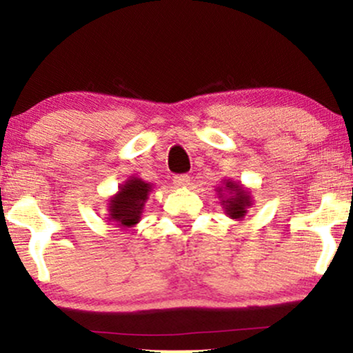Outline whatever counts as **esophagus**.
Returning <instances> with one entry per match:
<instances>
[{"label":"esophagus","mask_w":353,"mask_h":353,"mask_svg":"<svg viewBox=\"0 0 353 353\" xmlns=\"http://www.w3.org/2000/svg\"><path fill=\"white\" fill-rule=\"evenodd\" d=\"M190 183L188 175H175L173 176V185L175 186H186Z\"/></svg>","instance_id":"esophagus-1"}]
</instances>
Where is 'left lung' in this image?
<instances>
[{"instance_id": "8db88e82", "label": "left lung", "mask_w": 353, "mask_h": 353, "mask_svg": "<svg viewBox=\"0 0 353 353\" xmlns=\"http://www.w3.org/2000/svg\"><path fill=\"white\" fill-rule=\"evenodd\" d=\"M228 191L230 193V196L221 200L223 208H225L226 214L233 219H243L244 214L250 206L252 205L251 203V194L248 190H244L239 183H234V181L226 180L225 186L218 188V194L219 196H224V192Z\"/></svg>"}]
</instances>
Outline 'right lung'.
Returning <instances> with one entry per match:
<instances>
[{
  "label": "right lung",
  "instance_id": "add662e5",
  "mask_svg": "<svg viewBox=\"0 0 353 353\" xmlns=\"http://www.w3.org/2000/svg\"><path fill=\"white\" fill-rule=\"evenodd\" d=\"M152 185L145 183L142 178L132 176L119 188V193L110 198L109 203V221L117 228H132L140 221L145 201Z\"/></svg>",
  "mask_w": 353,
  "mask_h": 353
}]
</instances>
